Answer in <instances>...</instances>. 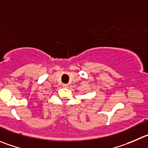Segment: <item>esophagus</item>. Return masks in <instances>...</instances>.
<instances>
[{
	"instance_id": "1",
	"label": "esophagus",
	"mask_w": 148,
	"mask_h": 148,
	"mask_svg": "<svg viewBox=\"0 0 148 148\" xmlns=\"http://www.w3.org/2000/svg\"><path fill=\"white\" fill-rule=\"evenodd\" d=\"M62 86L64 87V88H68V84H63Z\"/></svg>"
}]
</instances>
